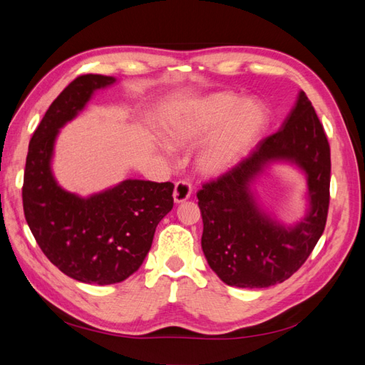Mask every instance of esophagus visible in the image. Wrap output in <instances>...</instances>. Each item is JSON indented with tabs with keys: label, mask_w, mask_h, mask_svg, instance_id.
I'll list each match as a JSON object with an SVG mask.
<instances>
[{
	"label": "esophagus",
	"mask_w": 365,
	"mask_h": 365,
	"mask_svg": "<svg viewBox=\"0 0 365 365\" xmlns=\"http://www.w3.org/2000/svg\"><path fill=\"white\" fill-rule=\"evenodd\" d=\"M192 184L185 180H180L175 184V190H173V200L175 202H184L190 197L192 195Z\"/></svg>",
	"instance_id": "obj_1"
}]
</instances>
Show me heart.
<instances>
[{
  "label": "heart",
  "instance_id": "obj_1",
  "mask_svg": "<svg viewBox=\"0 0 365 365\" xmlns=\"http://www.w3.org/2000/svg\"><path fill=\"white\" fill-rule=\"evenodd\" d=\"M268 114L256 101L233 93H215L175 108L165 135L175 148L195 145L208 137L200 152L204 172L219 173L244 158L267 126Z\"/></svg>",
  "mask_w": 365,
  "mask_h": 365
}]
</instances>
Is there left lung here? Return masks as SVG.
<instances>
[{
    "instance_id": "obj_1",
    "label": "left lung",
    "mask_w": 365,
    "mask_h": 365,
    "mask_svg": "<svg viewBox=\"0 0 365 365\" xmlns=\"http://www.w3.org/2000/svg\"><path fill=\"white\" fill-rule=\"evenodd\" d=\"M289 159L308 173L312 212L284 229L257 208L249 181L268 160ZM330 146L312 103L302 91L282 129L196 193L204 231L201 245L217 277L237 288H268L302 268L322 237L330 201Z\"/></svg>"
}]
</instances>
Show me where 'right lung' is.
<instances>
[{
  "label": "right lung",
  "instance_id": "right-lung-1",
  "mask_svg": "<svg viewBox=\"0 0 365 365\" xmlns=\"http://www.w3.org/2000/svg\"><path fill=\"white\" fill-rule=\"evenodd\" d=\"M82 74L54 98L29 143L23 207L39 248L65 275L113 284L134 274L150 250L155 228L173 207V184L128 180L88 200L62 190L50 170L54 138L90 101L114 83Z\"/></svg>",
  "mask_w": 365,
  "mask_h": 365
}]
</instances>
